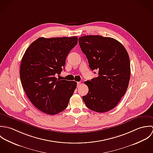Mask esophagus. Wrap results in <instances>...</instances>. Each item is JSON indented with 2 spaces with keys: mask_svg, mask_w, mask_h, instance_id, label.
Instances as JSON below:
<instances>
[{
  "mask_svg": "<svg viewBox=\"0 0 153 153\" xmlns=\"http://www.w3.org/2000/svg\"><path fill=\"white\" fill-rule=\"evenodd\" d=\"M81 85H82V83H81V82H77V88H79V87L81 86Z\"/></svg>",
  "mask_w": 153,
  "mask_h": 153,
  "instance_id": "esophagus-1",
  "label": "esophagus"
}]
</instances>
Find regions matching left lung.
I'll use <instances>...</instances> for the list:
<instances>
[{
	"label": "left lung",
	"instance_id": "obj_1",
	"mask_svg": "<svg viewBox=\"0 0 153 153\" xmlns=\"http://www.w3.org/2000/svg\"><path fill=\"white\" fill-rule=\"evenodd\" d=\"M79 42L91 70L99 71L97 77L85 82L89 92L83 100L94 112H108L118 105L128 87V54L121 43L110 37L86 35L80 37Z\"/></svg>",
	"mask_w": 153,
	"mask_h": 153
}]
</instances>
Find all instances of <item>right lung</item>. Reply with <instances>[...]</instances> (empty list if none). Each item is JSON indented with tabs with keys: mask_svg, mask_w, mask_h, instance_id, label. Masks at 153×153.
<instances>
[{
	"mask_svg": "<svg viewBox=\"0 0 153 153\" xmlns=\"http://www.w3.org/2000/svg\"><path fill=\"white\" fill-rule=\"evenodd\" d=\"M77 36L39 38L22 59L20 78L31 103L41 111L56 115L64 111L77 86L74 81L59 80L69 52L77 44Z\"/></svg>",
	"mask_w": 153,
	"mask_h": 153,
	"instance_id": "1",
	"label": "right lung"
}]
</instances>
